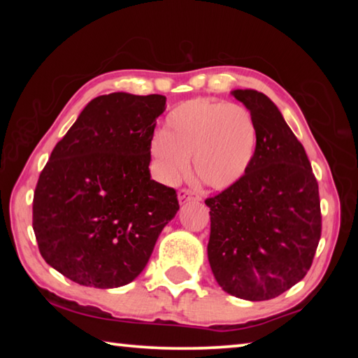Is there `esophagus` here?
I'll return each instance as SVG.
<instances>
[{
	"label": "esophagus",
	"instance_id": "34e87169",
	"mask_svg": "<svg viewBox=\"0 0 358 358\" xmlns=\"http://www.w3.org/2000/svg\"><path fill=\"white\" fill-rule=\"evenodd\" d=\"M199 197L196 192L194 191H191V189H180L178 191V202H180V205H185V203H187V202H191V201H199Z\"/></svg>",
	"mask_w": 358,
	"mask_h": 358
}]
</instances>
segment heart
I'll list each match as a JSON object with an SVG mask.
<instances>
[{
  "instance_id": "obj_1",
  "label": "heart",
  "mask_w": 358,
  "mask_h": 358,
  "mask_svg": "<svg viewBox=\"0 0 358 358\" xmlns=\"http://www.w3.org/2000/svg\"><path fill=\"white\" fill-rule=\"evenodd\" d=\"M257 148V128L245 107L222 101L191 99L172 108L164 132L150 142L157 177L175 185L192 156L196 177L213 189H227L245 177Z\"/></svg>"
}]
</instances>
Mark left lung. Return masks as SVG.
Masks as SVG:
<instances>
[{
	"label": "left lung",
	"instance_id": "obj_1",
	"mask_svg": "<svg viewBox=\"0 0 358 358\" xmlns=\"http://www.w3.org/2000/svg\"><path fill=\"white\" fill-rule=\"evenodd\" d=\"M230 94L250 110L257 148L245 177L205 201L208 262L224 292L262 301L286 292L310 270L320 238L319 186L273 101L256 90Z\"/></svg>",
	"mask_w": 358,
	"mask_h": 358
}]
</instances>
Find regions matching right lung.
<instances>
[{"label": "right lung", "instance_id": "obj_1", "mask_svg": "<svg viewBox=\"0 0 358 358\" xmlns=\"http://www.w3.org/2000/svg\"><path fill=\"white\" fill-rule=\"evenodd\" d=\"M166 96L110 93L90 101L53 148L33 199L45 262L80 286L134 281L180 205L151 180L150 142Z\"/></svg>", "mask_w": 358, "mask_h": 358}]
</instances>
